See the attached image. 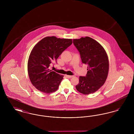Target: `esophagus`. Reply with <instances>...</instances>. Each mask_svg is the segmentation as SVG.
I'll return each instance as SVG.
<instances>
[{
  "label": "esophagus",
  "mask_w": 134,
  "mask_h": 134,
  "mask_svg": "<svg viewBox=\"0 0 134 134\" xmlns=\"http://www.w3.org/2000/svg\"><path fill=\"white\" fill-rule=\"evenodd\" d=\"M74 76H71V75H65V77L67 78H72Z\"/></svg>",
  "instance_id": "1"
}]
</instances>
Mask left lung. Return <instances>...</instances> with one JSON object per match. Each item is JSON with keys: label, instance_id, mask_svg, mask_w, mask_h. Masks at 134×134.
<instances>
[{"label": "left lung", "instance_id": "obj_1", "mask_svg": "<svg viewBox=\"0 0 134 134\" xmlns=\"http://www.w3.org/2000/svg\"><path fill=\"white\" fill-rule=\"evenodd\" d=\"M73 44L80 53L82 63L88 65L86 76L79 77L76 88L83 94L93 93L104 84L108 75L107 53L98 42L89 37L73 39Z\"/></svg>", "mask_w": 134, "mask_h": 134}]
</instances>
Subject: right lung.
Here are the masks:
<instances>
[{
	"label": "right lung",
	"instance_id": "add662e5",
	"mask_svg": "<svg viewBox=\"0 0 134 134\" xmlns=\"http://www.w3.org/2000/svg\"><path fill=\"white\" fill-rule=\"evenodd\" d=\"M72 44V39L52 36L42 39L34 46L29 58L27 71L31 83L38 90L51 93L58 89L64 76L52 71L49 66Z\"/></svg>",
	"mask_w": 134,
	"mask_h": 134
}]
</instances>
